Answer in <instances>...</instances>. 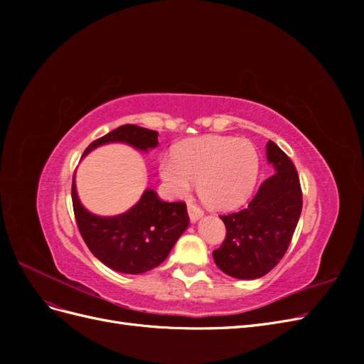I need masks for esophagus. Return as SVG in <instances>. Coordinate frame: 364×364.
<instances>
[{
	"label": "esophagus",
	"mask_w": 364,
	"mask_h": 364,
	"mask_svg": "<svg viewBox=\"0 0 364 364\" xmlns=\"http://www.w3.org/2000/svg\"><path fill=\"white\" fill-rule=\"evenodd\" d=\"M188 214H190V220L193 223H196L197 220H199L200 217H203V209L200 206H197L194 203H190L188 205Z\"/></svg>",
	"instance_id": "1"
}]
</instances>
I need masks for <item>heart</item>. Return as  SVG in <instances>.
Segmentation results:
<instances>
[{"mask_svg":"<svg viewBox=\"0 0 364 364\" xmlns=\"http://www.w3.org/2000/svg\"><path fill=\"white\" fill-rule=\"evenodd\" d=\"M161 178L176 197L188 196L199 181L202 199L215 209L245 203L255 188L258 153L247 139L200 136L182 142L159 162Z\"/></svg>","mask_w":364,"mask_h":364,"instance_id":"1","label":"heart"}]
</instances>
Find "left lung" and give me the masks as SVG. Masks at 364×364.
I'll return each instance as SVG.
<instances>
[{
	"label": "left lung",
	"instance_id": "8db88e82",
	"mask_svg": "<svg viewBox=\"0 0 364 364\" xmlns=\"http://www.w3.org/2000/svg\"><path fill=\"white\" fill-rule=\"evenodd\" d=\"M267 161L274 174L264 181L249 205L222 215L226 238L213 252L218 269L238 279L267 274L287 252L302 211V190L294 164L267 142Z\"/></svg>",
	"mask_w": 364,
	"mask_h": 364
}]
</instances>
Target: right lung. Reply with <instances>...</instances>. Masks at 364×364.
I'll return each instance as SVG.
<instances>
[{
	"mask_svg": "<svg viewBox=\"0 0 364 364\" xmlns=\"http://www.w3.org/2000/svg\"><path fill=\"white\" fill-rule=\"evenodd\" d=\"M124 142L141 151L158 146V132L135 124L119 126L86 147L83 156L98 146ZM73 208L80 235L92 255L115 272L138 274L158 267L190 225L183 202H162L156 191L146 190L124 214L100 217L79 200L73 178Z\"/></svg>",
	"mask_w": 364,
	"mask_h": 364,
	"instance_id": "1",
	"label": "right lung"
}]
</instances>
